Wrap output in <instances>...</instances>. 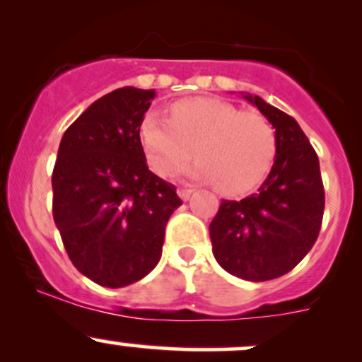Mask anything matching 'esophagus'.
Listing matches in <instances>:
<instances>
[{
    "mask_svg": "<svg viewBox=\"0 0 362 362\" xmlns=\"http://www.w3.org/2000/svg\"><path fill=\"white\" fill-rule=\"evenodd\" d=\"M177 192L178 196H180V199H184V202H187V199L192 196V189H187V187H180Z\"/></svg>",
    "mask_w": 362,
    "mask_h": 362,
    "instance_id": "34e87169",
    "label": "esophagus"
}]
</instances>
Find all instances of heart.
I'll use <instances>...</instances> for the list:
<instances>
[{"label": "heart", "mask_w": 362, "mask_h": 362, "mask_svg": "<svg viewBox=\"0 0 362 362\" xmlns=\"http://www.w3.org/2000/svg\"><path fill=\"white\" fill-rule=\"evenodd\" d=\"M140 140L152 170L168 175L199 158L187 173L214 182L222 194L240 196L257 187L272 168L276 134L262 113L240 110L228 101L191 98L171 107V117L145 113Z\"/></svg>", "instance_id": "1"}]
</instances>
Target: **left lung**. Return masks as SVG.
Listing matches in <instances>:
<instances>
[{"label": "left lung", "instance_id": "left-lung-1", "mask_svg": "<svg viewBox=\"0 0 362 362\" xmlns=\"http://www.w3.org/2000/svg\"><path fill=\"white\" fill-rule=\"evenodd\" d=\"M272 122L276 156L257 192L222 199L210 224L218 264L250 282L279 279L308 254L324 215V185L319 158L291 115L259 96H243Z\"/></svg>", "mask_w": 362, "mask_h": 362}]
</instances>
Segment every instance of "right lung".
<instances>
[{
	"label": "right lung",
	"mask_w": 362,
	"mask_h": 362,
	"mask_svg": "<svg viewBox=\"0 0 362 362\" xmlns=\"http://www.w3.org/2000/svg\"><path fill=\"white\" fill-rule=\"evenodd\" d=\"M156 90L122 87L94 101L63 134L52 214L73 266L110 289L138 282L163 254L164 228L182 204L147 166L140 124Z\"/></svg>",
	"instance_id": "add662e5"
}]
</instances>
